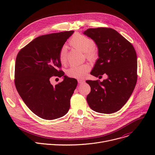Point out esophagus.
<instances>
[{
    "instance_id": "34e87169",
    "label": "esophagus",
    "mask_w": 155,
    "mask_h": 155,
    "mask_svg": "<svg viewBox=\"0 0 155 155\" xmlns=\"http://www.w3.org/2000/svg\"><path fill=\"white\" fill-rule=\"evenodd\" d=\"M78 82L79 84H83L84 83V80L83 79H78Z\"/></svg>"
}]
</instances>
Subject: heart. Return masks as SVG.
Wrapping results in <instances>:
<instances>
[{"label": "heart", "mask_w": 155, "mask_h": 155, "mask_svg": "<svg viewBox=\"0 0 155 155\" xmlns=\"http://www.w3.org/2000/svg\"><path fill=\"white\" fill-rule=\"evenodd\" d=\"M71 45L83 52L85 56L90 60L94 59L97 55V50L94 45V41L80 34H75L70 41ZM59 59L61 63L65 64L67 61V50L65 47L61 48L59 53ZM90 69L89 64L72 65L65 71V74L71 78H80L85 75Z\"/></svg>", "instance_id": "1"}]
</instances>
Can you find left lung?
<instances>
[{"instance_id": "1", "label": "left lung", "mask_w": 155, "mask_h": 155, "mask_svg": "<svg viewBox=\"0 0 155 155\" xmlns=\"http://www.w3.org/2000/svg\"><path fill=\"white\" fill-rule=\"evenodd\" d=\"M84 34L98 48L99 59L91 74L103 81L87 80L91 92L86 100L96 112L110 114L120 110L133 92L137 80V61L132 44L117 31L108 28H90Z\"/></svg>"}]
</instances>
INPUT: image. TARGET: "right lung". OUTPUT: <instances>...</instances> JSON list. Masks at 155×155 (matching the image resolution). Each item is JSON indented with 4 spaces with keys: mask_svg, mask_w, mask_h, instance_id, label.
Masks as SVG:
<instances>
[{
    "mask_svg": "<svg viewBox=\"0 0 155 155\" xmlns=\"http://www.w3.org/2000/svg\"><path fill=\"white\" fill-rule=\"evenodd\" d=\"M74 32L39 36L17 54L15 69L16 90L31 111L44 120L62 117L70 108V100L78 83L59 69V53ZM53 76H64V78L54 87L50 83Z\"/></svg>",
    "mask_w": 155,
    "mask_h": 155,
    "instance_id": "1",
    "label": "right lung"
}]
</instances>
